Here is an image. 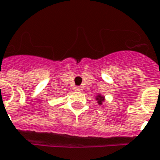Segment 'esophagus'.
Instances as JSON below:
<instances>
[{
    "mask_svg": "<svg viewBox=\"0 0 160 160\" xmlns=\"http://www.w3.org/2000/svg\"><path fill=\"white\" fill-rule=\"evenodd\" d=\"M74 89H75V91H77V92H82V90H83L81 87H75V88H74Z\"/></svg>",
    "mask_w": 160,
    "mask_h": 160,
    "instance_id": "34e87169",
    "label": "esophagus"
}]
</instances>
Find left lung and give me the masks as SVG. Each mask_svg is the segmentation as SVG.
Masks as SVG:
<instances>
[{"instance_id": "8db88e82", "label": "left lung", "mask_w": 160, "mask_h": 160, "mask_svg": "<svg viewBox=\"0 0 160 160\" xmlns=\"http://www.w3.org/2000/svg\"><path fill=\"white\" fill-rule=\"evenodd\" d=\"M96 100H97V103L99 104V106L100 105H102L103 104V102L106 100V99H105V96L101 95V94H98V95L96 96Z\"/></svg>"}]
</instances>
